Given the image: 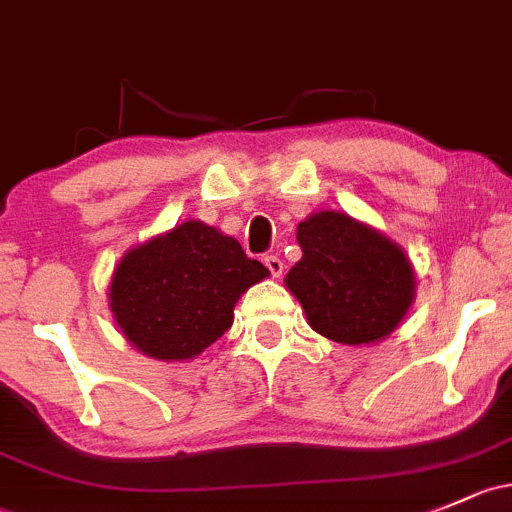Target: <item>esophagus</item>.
<instances>
[{"label": "esophagus", "instance_id": "34e87169", "mask_svg": "<svg viewBox=\"0 0 512 512\" xmlns=\"http://www.w3.org/2000/svg\"><path fill=\"white\" fill-rule=\"evenodd\" d=\"M265 265H267V270H270L272 277H279V274L284 272V262H282V257H279V255H267Z\"/></svg>", "mask_w": 512, "mask_h": 512}]
</instances>
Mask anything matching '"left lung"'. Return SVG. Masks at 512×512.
I'll return each instance as SVG.
<instances>
[{
	"label": "left lung",
	"instance_id": "8db88e82",
	"mask_svg": "<svg viewBox=\"0 0 512 512\" xmlns=\"http://www.w3.org/2000/svg\"><path fill=\"white\" fill-rule=\"evenodd\" d=\"M297 240L304 255L287 287L316 333L360 346L395 331L414 299L412 265L395 242L333 211L299 223Z\"/></svg>",
	"mask_w": 512,
	"mask_h": 512
}]
</instances>
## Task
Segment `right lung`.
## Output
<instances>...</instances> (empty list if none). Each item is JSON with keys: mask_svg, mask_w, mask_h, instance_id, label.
<instances>
[{"mask_svg": "<svg viewBox=\"0 0 512 512\" xmlns=\"http://www.w3.org/2000/svg\"><path fill=\"white\" fill-rule=\"evenodd\" d=\"M267 274L238 240L188 220L122 257L110 309L134 348L159 360H186L233 326L235 301Z\"/></svg>", "mask_w": 512, "mask_h": 512, "instance_id": "right-lung-1", "label": "right lung"}]
</instances>
